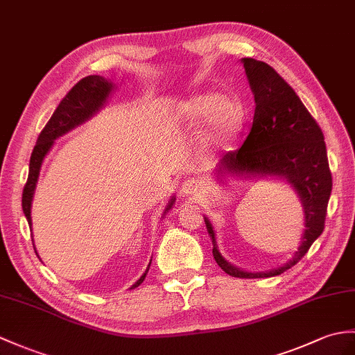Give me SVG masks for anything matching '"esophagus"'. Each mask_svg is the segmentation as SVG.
Listing matches in <instances>:
<instances>
[{
    "instance_id": "1",
    "label": "esophagus",
    "mask_w": 355,
    "mask_h": 355,
    "mask_svg": "<svg viewBox=\"0 0 355 355\" xmlns=\"http://www.w3.org/2000/svg\"><path fill=\"white\" fill-rule=\"evenodd\" d=\"M180 193L189 198V200H196V198H200L202 195V186L198 180H187L181 186V191Z\"/></svg>"
}]
</instances>
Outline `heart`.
<instances>
[{"mask_svg": "<svg viewBox=\"0 0 355 355\" xmlns=\"http://www.w3.org/2000/svg\"><path fill=\"white\" fill-rule=\"evenodd\" d=\"M245 107L236 98H224L219 92L198 94L177 107L175 118L189 125L209 121L204 142L213 150L225 148L234 140L245 123Z\"/></svg>", "mask_w": 355, "mask_h": 355, "instance_id": "1", "label": "heart"}]
</instances>
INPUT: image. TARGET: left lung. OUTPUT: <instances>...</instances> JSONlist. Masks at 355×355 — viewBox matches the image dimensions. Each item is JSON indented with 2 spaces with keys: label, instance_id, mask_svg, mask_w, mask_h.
Returning <instances> with one entry per match:
<instances>
[{
  "label": "left lung",
  "instance_id": "8db88e82",
  "mask_svg": "<svg viewBox=\"0 0 355 355\" xmlns=\"http://www.w3.org/2000/svg\"><path fill=\"white\" fill-rule=\"evenodd\" d=\"M241 62L255 101L252 127L243 145L225 154L213 174L222 183H227L228 177L286 180L300 198L306 228L300 248L289 261L270 270L248 272L222 257L211 222L209 218L204 220L213 257L222 270L237 278H268L295 266L322 234L333 180L322 130L295 90L268 63L248 57Z\"/></svg>",
  "mask_w": 355,
  "mask_h": 355
}]
</instances>
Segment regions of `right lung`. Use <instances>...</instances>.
<instances>
[{
	"mask_svg": "<svg viewBox=\"0 0 355 355\" xmlns=\"http://www.w3.org/2000/svg\"><path fill=\"white\" fill-rule=\"evenodd\" d=\"M113 89H114V83H112V80H107L101 76H89V77L81 78L78 83L73 86L68 94H66V96L60 101L59 107H57L55 112L53 113L51 119L48 121L45 128L40 131L35 150L31 153L28 180L22 192V210H24V215H26L28 220L30 230H31V202H33V196H35L40 168H42V163H44V159L46 157V154L53 148L54 140L66 133H69L71 130H73L76 127L81 125V123L89 121L92 116H95V114L103 109L105 101L109 100ZM174 202H175V198L172 196L166 205V209L163 211L162 218L172 209ZM33 246H35V241H33ZM150 265H148L142 277H140L137 282L130 287V289H136L137 286L142 284V282L148 274V269H150Z\"/></svg>",
	"mask_w": 355,
	"mask_h": 355,
	"instance_id": "1",
	"label": "right lung"
}]
</instances>
